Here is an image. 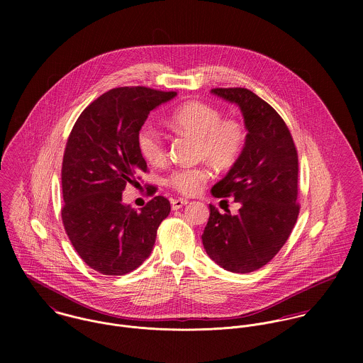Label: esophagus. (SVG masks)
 I'll use <instances>...</instances> for the list:
<instances>
[{
	"mask_svg": "<svg viewBox=\"0 0 363 363\" xmlns=\"http://www.w3.org/2000/svg\"><path fill=\"white\" fill-rule=\"evenodd\" d=\"M189 203V200H186V199H177V200H173L172 201V209H180V208L183 207V206H186Z\"/></svg>",
	"mask_w": 363,
	"mask_h": 363,
	"instance_id": "esophagus-1",
	"label": "esophagus"
}]
</instances>
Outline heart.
<instances>
[{
	"instance_id": "1",
	"label": "heart",
	"mask_w": 363,
	"mask_h": 363,
	"mask_svg": "<svg viewBox=\"0 0 363 363\" xmlns=\"http://www.w3.org/2000/svg\"><path fill=\"white\" fill-rule=\"evenodd\" d=\"M169 123L173 130L197 138V156L206 159L218 169H228L239 159L246 143V128L235 118L222 120V113L203 102H189L177 107ZM138 150L151 164L164 160L166 145L163 134L154 124L141 127L137 137ZM209 179L206 166L182 167L170 173L167 184L184 196H194L201 191Z\"/></svg>"
}]
</instances>
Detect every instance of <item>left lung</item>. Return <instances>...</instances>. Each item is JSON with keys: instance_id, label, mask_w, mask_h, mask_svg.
I'll return each mask as SVG.
<instances>
[{"instance_id": "8db88e82", "label": "left lung", "mask_w": 363, "mask_h": 363, "mask_svg": "<svg viewBox=\"0 0 363 363\" xmlns=\"http://www.w3.org/2000/svg\"><path fill=\"white\" fill-rule=\"evenodd\" d=\"M211 94L239 106L247 135L239 159L211 190L216 199L240 203L239 213H219L209 204L201 239L218 265L247 274L274 259L296 223L298 152L282 117L256 94L246 88Z\"/></svg>"}]
</instances>
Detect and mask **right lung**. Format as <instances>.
Instances as JSON below:
<instances>
[{"mask_svg": "<svg viewBox=\"0 0 363 363\" xmlns=\"http://www.w3.org/2000/svg\"><path fill=\"white\" fill-rule=\"evenodd\" d=\"M176 95L145 86L111 89L81 113L68 137L61 169V218L79 257L101 274L124 275L140 267L170 212L169 200L162 196L138 212L121 200L125 186L138 183L147 172L138 131L151 110ZM155 191L151 187V194Z\"/></svg>", "mask_w": 363, "mask_h": 363, "instance_id": "1", "label": "right lung"}]
</instances>
